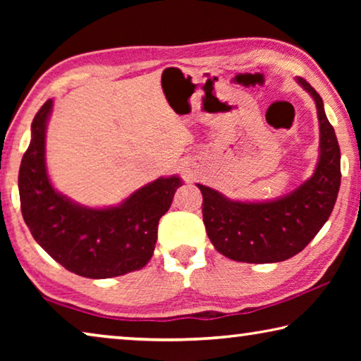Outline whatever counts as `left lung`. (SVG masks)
I'll return each mask as SVG.
<instances>
[{"label":"left lung","instance_id":"left-lung-1","mask_svg":"<svg viewBox=\"0 0 361 361\" xmlns=\"http://www.w3.org/2000/svg\"><path fill=\"white\" fill-rule=\"evenodd\" d=\"M296 82L312 97L319 116V162L312 176L283 197L264 202L232 200L197 185L207 235L226 258L255 264L288 259L307 247L331 215L341 186L339 143L322 97L305 79Z\"/></svg>","mask_w":361,"mask_h":361}]
</instances>
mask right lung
<instances>
[{"label":"right lung","instance_id":"obj_1","mask_svg":"<svg viewBox=\"0 0 361 361\" xmlns=\"http://www.w3.org/2000/svg\"><path fill=\"white\" fill-rule=\"evenodd\" d=\"M54 102L32 122V140L19 170L20 209L33 239L70 272L109 279L145 267L154 253L159 219L172 205L180 176H161L119 205L94 209L52 186L46 167V129Z\"/></svg>","mask_w":361,"mask_h":361}]
</instances>
